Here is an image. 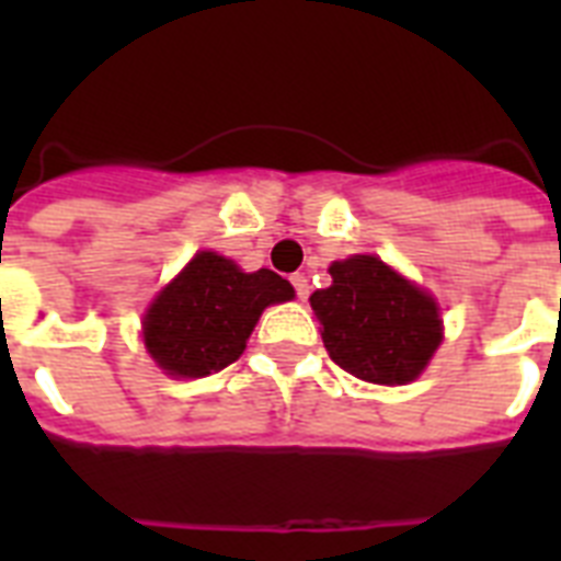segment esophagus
I'll return each mask as SVG.
<instances>
[{"instance_id": "esophagus-1", "label": "esophagus", "mask_w": 561, "mask_h": 561, "mask_svg": "<svg viewBox=\"0 0 561 561\" xmlns=\"http://www.w3.org/2000/svg\"><path fill=\"white\" fill-rule=\"evenodd\" d=\"M290 285H294V290H297L299 299L308 297V279L302 276V273H294V276H290Z\"/></svg>"}]
</instances>
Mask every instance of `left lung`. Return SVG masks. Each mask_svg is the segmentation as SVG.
<instances>
[{
    "instance_id": "obj_1",
    "label": "left lung",
    "mask_w": 561,
    "mask_h": 561,
    "mask_svg": "<svg viewBox=\"0 0 561 561\" xmlns=\"http://www.w3.org/2000/svg\"><path fill=\"white\" fill-rule=\"evenodd\" d=\"M332 285L311 294L332 360L373 383L413 381L443 341L436 302L375 255L329 267Z\"/></svg>"
}]
</instances>
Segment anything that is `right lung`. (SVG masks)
I'll return each mask as SVG.
<instances>
[{"label":"right lung","mask_w":561,"mask_h":561,"mask_svg":"<svg viewBox=\"0 0 561 561\" xmlns=\"http://www.w3.org/2000/svg\"><path fill=\"white\" fill-rule=\"evenodd\" d=\"M290 297L279 273H241L224 255L197 253L145 314V346L169 375L218 373L241 358L264 308Z\"/></svg>","instance_id":"1"}]
</instances>
